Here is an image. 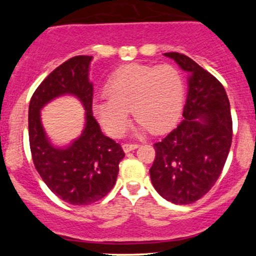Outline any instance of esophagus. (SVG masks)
<instances>
[{
    "mask_svg": "<svg viewBox=\"0 0 256 256\" xmlns=\"http://www.w3.org/2000/svg\"><path fill=\"white\" fill-rule=\"evenodd\" d=\"M138 147V144H122V150L125 154H128V152L130 151H134V150H136Z\"/></svg>",
    "mask_w": 256,
    "mask_h": 256,
    "instance_id": "esophagus-1",
    "label": "esophagus"
}]
</instances>
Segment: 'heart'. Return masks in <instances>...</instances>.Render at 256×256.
<instances>
[{
    "label": "heart",
    "instance_id": "obj_1",
    "mask_svg": "<svg viewBox=\"0 0 256 256\" xmlns=\"http://www.w3.org/2000/svg\"><path fill=\"white\" fill-rule=\"evenodd\" d=\"M108 96L92 102V112L109 135L118 138L128 128L130 112L140 121L138 135L162 134L180 118L184 99L182 76L171 66L128 64L108 82Z\"/></svg>",
    "mask_w": 256,
    "mask_h": 256
}]
</instances>
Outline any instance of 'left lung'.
I'll list each match as a JSON object with an SVG mask.
<instances>
[{
	"instance_id": "8db88e82",
	"label": "left lung",
	"mask_w": 256,
	"mask_h": 256,
	"mask_svg": "<svg viewBox=\"0 0 256 256\" xmlns=\"http://www.w3.org/2000/svg\"><path fill=\"white\" fill-rule=\"evenodd\" d=\"M188 73L182 121L154 144L150 168L154 190L174 204L202 198L220 176L233 135L230 104L223 85L184 54L164 53Z\"/></svg>"
}]
</instances>
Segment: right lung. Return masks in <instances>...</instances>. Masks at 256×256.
Returning a JSON list of instances; mask_svg holds the SVG:
<instances>
[{"instance_id":"obj_1","label":"right lung","mask_w":256,"mask_h":256,"mask_svg":"<svg viewBox=\"0 0 256 256\" xmlns=\"http://www.w3.org/2000/svg\"><path fill=\"white\" fill-rule=\"evenodd\" d=\"M92 56H78L64 62L40 82L28 110L30 146L36 170L49 190L64 202L86 206L112 190L124 158L118 144L105 136L92 116L89 68ZM76 97L84 108V128L70 144L56 146L48 138L40 110L60 96Z\"/></svg>"}]
</instances>
